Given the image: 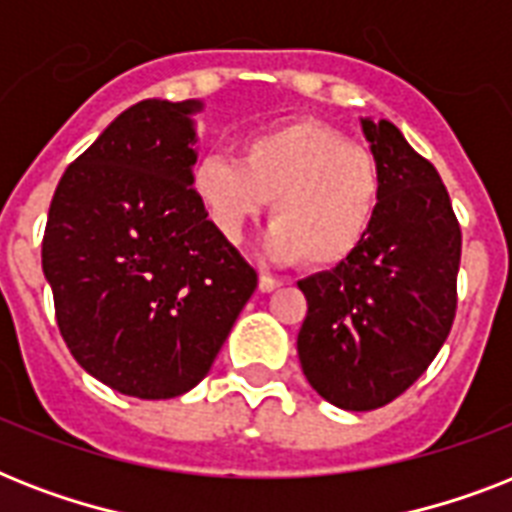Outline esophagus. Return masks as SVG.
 <instances>
[{
	"instance_id": "obj_1",
	"label": "esophagus",
	"mask_w": 512,
	"mask_h": 512,
	"mask_svg": "<svg viewBox=\"0 0 512 512\" xmlns=\"http://www.w3.org/2000/svg\"><path fill=\"white\" fill-rule=\"evenodd\" d=\"M281 281L268 276V273H260V292H273V289H279Z\"/></svg>"
}]
</instances>
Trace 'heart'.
Returning a JSON list of instances; mask_svg holds the SVG:
<instances>
[{
    "mask_svg": "<svg viewBox=\"0 0 512 512\" xmlns=\"http://www.w3.org/2000/svg\"><path fill=\"white\" fill-rule=\"evenodd\" d=\"M191 185L209 223L231 244L273 199L268 249L311 271L356 255L382 201V170L372 151L321 119H292L249 135L241 162L204 156Z\"/></svg>",
    "mask_w": 512,
    "mask_h": 512,
    "instance_id": "obj_1",
    "label": "heart"
}]
</instances>
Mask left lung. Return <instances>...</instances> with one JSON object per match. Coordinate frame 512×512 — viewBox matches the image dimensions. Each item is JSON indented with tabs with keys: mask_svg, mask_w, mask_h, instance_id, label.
<instances>
[{
	"mask_svg": "<svg viewBox=\"0 0 512 512\" xmlns=\"http://www.w3.org/2000/svg\"><path fill=\"white\" fill-rule=\"evenodd\" d=\"M382 170L364 247L297 287V335L313 390L348 412L380 409L412 388L452 332L462 231L436 167L390 122H361Z\"/></svg>",
	"mask_w": 512,
	"mask_h": 512,
	"instance_id": "1",
	"label": "left lung"
}]
</instances>
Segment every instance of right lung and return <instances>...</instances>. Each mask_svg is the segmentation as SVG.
<instances>
[{
    "instance_id": "1",
    "label": "right lung",
    "mask_w": 512,
    "mask_h": 512,
    "mask_svg": "<svg viewBox=\"0 0 512 512\" xmlns=\"http://www.w3.org/2000/svg\"><path fill=\"white\" fill-rule=\"evenodd\" d=\"M199 103L140 100L60 177L42 271L71 356L124 396L199 385L257 287L191 185Z\"/></svg>"
}]
</instances>
